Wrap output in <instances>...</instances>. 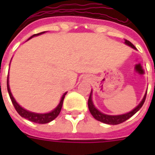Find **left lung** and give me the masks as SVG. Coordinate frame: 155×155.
I'll return each mask as SVG.
<instances>
[{"label": "left lung", "instance_id": "1", "mask_svg": "<svg viewBox=\"0 0 155 155\" xmlns=\"http://www.w3.org/2000/svg\"><path fill=\"white\" fill-rule=\"evenodd\" d=\"M125 40V43L128 46H130V47L134 48V50H136V47L134 46V45L131 43L130 41L127 40V39H124ZM146 95H147V92L145 94L144 97L143 98L142 101L140 102V103L137 106L135 109H133L132 111H130V113H127L126 114L123 115H118V116H111V115H106L104 114V113H101L100 111H98V109L95 108V106L94 105L92 102V99H91V94H90L89 98H88V102H87V105H88V109H89L90 113L92 115L93 117H94L95 120H97L98 121L102 122L104 124H109V125H117V124H122L125 122L126 120H127L128 119H130L131 116H134L135 113L140 110V109L142 107V105H143L145 102V99H146Z\"/></svg>", "mask_w": 155, "mask_h": 155}]
</instances>
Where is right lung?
<instances>
[{"mask_svg": "<svg viewBox=\"0 0 155 155\" xmlns=\"http://www.w3.org/2000/svg\"><path fill=\"white\" fill-rule=\"evenodd\" d=\"M42 33H45V31H42V32H40V33L34 34V35H32V36L30 37L28 39H30L31 38H32V37L34 36H36V35H41V34ZM7 87H8V94H9V96H10L11 100H12V104H13L14 107H15V109H16L18 113L21 117H23V118L27 119V120H28L29 121L34 122V123H36V124H48V123L53 121L54 119L57 118V116H58V115L60 114V113H61V108H62V105H63V102H64V97H65L66 94H67V92L64 93V95H63L62 98H61V102H60L59 105H57V107L53 109V111H51L50 113H42H42H31V112H29V111L26 110V109H23L22 107H21V106L17 103L15 99L14 98L13 95H12V92H11L10 87H9L8 75V79H7Z\"/></svg>", "mask_w": 155, "mask_h": 155, "instance_id": "right-lung-1", "label": "right lung"}]
</instances>
